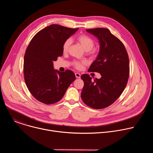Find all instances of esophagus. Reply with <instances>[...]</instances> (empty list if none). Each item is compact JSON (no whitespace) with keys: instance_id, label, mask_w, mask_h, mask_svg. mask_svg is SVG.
Segmentation results:
<instances>
[{"instance_id":"34e87169","label":"esophagus","mask_w":153,"mask_h":153,"mask_svg":"<svg viewBox=\"0 0 153 153\" xmlns=\"http://www.w3.org/2000/svg\"><path fill=\"white\" fill-rule=\"evenodd\" d=\"M75 75H76V77L77 78H80V76H81V74H80V73H75Z\"/></svg>"}]
</instances>
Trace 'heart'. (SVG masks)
I'll use <instances>...</instances> for the list:
<instances>
[{"instance_id":"obj_1","label":"heart","mask_w":153,"mask_h":153,"mask_svg":"<svg viewBox=\"0 0 153 153\" xmlns=\"http://www.w3.org/2000/svg\"><path fill=\"white\" fill-rule=\"evenodd\" d=\"M76 39L79 42L81 43L88 55H93L95 53L96 51L93 48L94 46V42L91 37L86 34H80L76 37ZM71 43V40L70 39H67L65 40L62 45V50L64 53H66L68 51ZM85 64V62L84 60H74L73 62V65H74V67L78 70L82 69L83 65Z\"/></svg>"}]
</instances>
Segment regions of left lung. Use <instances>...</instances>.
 I'll list each match as a JSON object with an SVG mask.
<instances>
[{
    "instance_id": "8db88e82",
    "label": "left lung",
    "mask_w": 153,
    "mask_h": 153,
    "mask_svg": "<svg viewBox=\"0 0 153 153\" xmlns=\"http://www.w3.org/2000/svg\"><path fill=\"white\" fill-rule=\"evenodd\" d=\"M98 38L100 51L88 72H96L101 78L92 80L84 74L81 79L84 86L81 93L83 102L94 109H103L112 105L122 94L129 75V57L123 43L109 30L103 28L88 29Z\"/></svg>"
}]
</instances>
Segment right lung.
Instances as JSON below:
<instances>
[{
  "label": "right lung",
  "mask_w": 153,
  "mask_h": 153,
  "mask_svg": "<svg viewBox=\"0 0 153 153\" xmlns=\"http://www.w3.org/2000/svg\"><path fill=\"white\" fill-rule=\"evenodd\" d=\"M77 30L53 24L30 41L24 56V75L29 91L38 101L47 105L59 102L76 79L70 70H54L53 62L62 56L63 42Z\"/></svg>",
  "instance_id": "add662e5"
}]
</instances>
